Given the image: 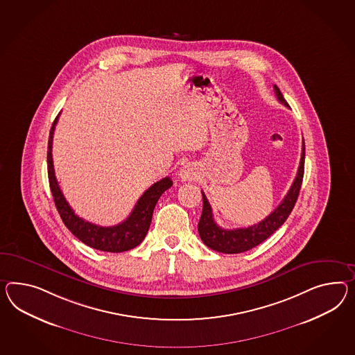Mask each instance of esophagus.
Wrapping results in <instances>:
<instances>
[{"instance_id":"34e87169","label":"esophagus","mask_w":355,"mask_h":355,"mask_svg":"<svg viewBox=\"0 0 355 355\" xmlns=\"http://www.w3.org/2000/svg\"><path fill=\"white\" fill-rule=\"evenodd\" d=\"M179 178L182 179V182H191L197 178V171L194 168V166L191 164H185L182 170L179 171Z\"/></svg>"}]
</instances>
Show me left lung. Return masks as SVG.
<instances>
[{
    "label": "left lung",
    "instance_id": "left-lung-1",
    "mask_svg": "<svg viewBox=\"0 0 355 355\" xmlns=\"http://www.w3.org/2000/svg\"><path fill=\"white\" fill-rule=\"evenodd\" d=\"M274 92L278 101L284 105H287V101H284L282 92H279V89L275 85H274ZM304 162H305V143L302 141L300 166L290 191L283 198L281 205L274 209L269 216H266L260 223L251 227H238V229H223L218 227L214 220L212 209L209 206V200L206 198L205 193L202 191L203 209H202V215L198 223V233L203 243L211 250L223 252V254H241L263 243L266 238H269L278 227L283 225V223L290 216L292 209L295 207V203L300 193L302 178H304Z\"/></svg>",
    "mask_w": 355,
    "mask_h": 355
}]
</instances>
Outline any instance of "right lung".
Segmentation results:
<instances>
[{
    "label": "right lung",
    "mask_w": 355,
    "mask_h": 355,
    "mask_svg": "<svg viewBox=\"0 0 355 355\" xmlns=\"http://www.w3.org/2000/svg\"><path fill=\"white\" fill-rule=\"evenodd\" d=\"M59 114L55 119L50 130L47 146V173L55 206L65 227L72 232L73 236H77L85 245L105 252H123L140 245L150 227L157 200H159L164 191L171 188L173 180L170 178H164L162 180L155 182L139 198L130 216L125 221L119 223V225L101 227L77 216L72 207L69 206V203L64 198L63 193L60 191L58 180L55 178L53 164V137Z\"/></svg>",
    "instance_id": "right-lung-1"
}]
</instances>
